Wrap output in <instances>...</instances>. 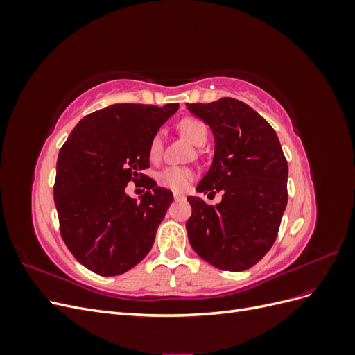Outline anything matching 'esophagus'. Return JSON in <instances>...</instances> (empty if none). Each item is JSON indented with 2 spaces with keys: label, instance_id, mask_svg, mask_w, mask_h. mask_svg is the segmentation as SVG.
I'll use <instances>...</instances> for the list:
<instances>
[{
  "label": "esophagus",
  "instance_id": "esophagus-1",
  "mask_svg": "<svg viewBox=\"0 0 355 355\" xmlns=\"http://www.w3.org/2000/svg\"><path fill=\"white\" fill-rule=\"evenodd\" d=\"M173 197H175V200H184L185 198V196L184 194H179V192H175Z\"/></svg>",
  "mask_w": 355,
  "mask_h": 355
}]
</instances>
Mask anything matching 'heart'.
<instances>
[{
	"instance_id": "b5f03b06",
	"label": "heart",
	"mask_w": 355,
	"mask_h": 355,
	"mask_svg": "<svg viewBox=\"0 0 355 355\" xmlns=\"http://www.w3.org/2000/svg\"><path fill=\"white\" fill-rule=\"evenodd\" d=\"M178 132L185 136L191 144L196 146H201L206 144L207 136H209V127L202 120L197 116H185L178 123ZM163 145H164V137L163 133L157 132L151 142H149L148 154L151 161H158L161 154H163ZM194 170L189 167H180V166H170L159 171L158 182L161 187L168 188L176 192H184L189 188L191 182L194 180Z\"/></svg>"
}]
</instances>
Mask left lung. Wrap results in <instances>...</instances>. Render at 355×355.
Instances as JSON below:
<instances>
[{
	"label": "left lung",
	"instance_id": "left-lung-1",
	"mask_svg": "<svg viewBox=\"0 0 355 355\" xmlns=\"http://www.w3.org/2000/svg\"><path fill=\"white\" fill-rule=\"evenodd\" d=\"M214 135V158L198 192L216 194L211 206L188 197V239L196 253L223 271H244L271 249L287 204V159L265 118L232 98L188 103Z\"/></svg>",
	"mask_w": 355,
	"mask_h": 355
}]
</instances>
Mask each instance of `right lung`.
Instances as JSON below:
<instances>
[{
    "mask_svg": "<svg viewBox=\"0 0 355 355\" xmlns=\"http://www.w3.org/2000/svg\"><path fill=\"white\" fill-rule=\"evenodd\" d=\"M178 108L108 106L84 116L60 148L53 188L60 235L90 271L120 275L151 250L173 194L142 171L153 136ZM130 180L147 188L141 202L125 194Z\"/></svg>",
    "mask_w": 355,
    "mask_h": 355,
    "instance_id": "obj_1",
    "label": "right lung"
}]
</instances>
